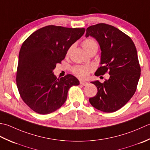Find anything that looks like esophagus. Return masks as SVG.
<instances>
[{"mask_svg":"<svg viewBox=\"0 0 150 150\" xmlns=\"http://www.w3.org/2000/svg\"><path fill=\"white\" fill-rule=\"evenodd\" d=\"M79 83L81 85H83V86H85V85H87L88 83L87 81H79Z\"/></svg>","mask_w":150,"mask_h":150,"instance_id":"obj_1","label":"esophagus"}]
</instances>
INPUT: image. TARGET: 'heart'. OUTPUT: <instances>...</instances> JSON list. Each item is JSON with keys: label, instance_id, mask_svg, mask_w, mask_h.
<instances>
[{"label": "heart", "instance_id": "heart-1", "mask_svg": "<svg viewBox=\"0 0 150 150\" xmlns=\"http://www.w3.org/2000/svg\"><path fill=\"white\" fill-rule=\"evenodd\" d=\"M82 47L84 48V50L88 52V51L94 49V48L98 49V45L95 39L88 38L83 41ZM72 71L77 78L79 79H86L88 77L90 73L92 71V68L90 66L78 65L73 67Z\"/></svg>", "mask_w": 150, "mask_h": 150}]
</instances>
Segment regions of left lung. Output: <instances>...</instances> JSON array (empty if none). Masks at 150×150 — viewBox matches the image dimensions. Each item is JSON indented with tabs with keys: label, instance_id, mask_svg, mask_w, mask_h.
<instances>
[{
	"label": "left lung",
	"instance_id": "1",
	"mask_svg": "<svg viewBox=\"0 0 150 150\" xmlns=\"http://www.w3.org/2000/svg\"><path fill=\"white\" fill-rule=\"evenodd\" d=\"M85 36L95 38L102 51L101 66L96 76L106 72L110 75L103 83L91 82L96 86L98 93L90 98L89 102L101 111H117L129 102L137 90L140 67L135 45L126 33L105 23L88 27Z\"/></svg>",
	"mask_w": 150,
	"mask_h": 150
}]
</instances>
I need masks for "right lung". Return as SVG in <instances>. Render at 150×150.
Returning a JSON list of instances; mask_svg holds the SVG:
<instances>
[{
	"mask_svg": "<svg viewBox=\"0 0 150 150\" xmlns=\"http://www.w3.org/2000/svg\"><path fill=\"white\" fill-rule=\"evenodd\" d=\"M85 31V28L49 25L38 30L24 41L16 83L21 98L33 111L47 115L56 111L65 102L69 88L79 84L69 74L57 78L53 70Z\"/></svg>",
	"mask_w": 150,
	"mask_h": 150,
	"instance_id": "1",
	"label": "right lung"
}]
</instances>
